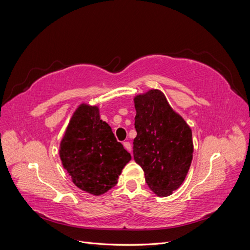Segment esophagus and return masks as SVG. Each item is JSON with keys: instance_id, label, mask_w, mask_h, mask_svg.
Instances as JSON below:
<instances>
[{"instance_id": "1", "label": "esophagus", "mask_w": 250, "mask_h": 250, "mask_svg": "<svg viewBox=\"0 0 250 250\" xmlns=\"http://www.w3.org/2000/svg\"><path fill=\"white\" fill-rule=\"evenodd\" d=\"M123 145H124V148L128 151V152H130V153H131V150H132V148H131V144H130L129 142H124V143H123Z\"/></svg>"}]
</instances>
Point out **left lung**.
<instances>
[{"mask_svg":"<svg viewBox=\"0 0 250 250\" xmlns=\"http://www.w3.org/2000/svg\"><path fill=\"white\" fill-rule=\"evenodd\" d=\"M134 107L133 158L144 170L148 187L166 197L181 186L190 169L192 130L158 89L135 97Z\"/></svg>","mask_w":250,"mask_h":250,"instance_id":"8db88e82","label":"left lung"}]
</instances>
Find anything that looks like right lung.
Wrapping results in <instances>:
<instances>
[{
  "label": "right lung",
  "mask_w": 250,
  "mask_h": 250,
  "mask_svg": "<svg viewBox=\"0 0 250 250\" xmlns=\"http://www.w3.org/2000/svg\"><path fill=\"white\" fill-rule=\"evenodd\" d=\"M59 156L74 185L96 196L117 185L131 160L110 126L100 119L99 108L84 103L73 113L60 142Z\"/></svg>",
  "instance_id": "1"
}]
</instances>
